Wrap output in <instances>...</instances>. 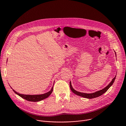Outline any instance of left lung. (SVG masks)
<instances>
[{"label": "left lung", "instance_id": "8db88e82", "mask_svg": "<svg viewBox=\"0 0 126 126\" xmlns=\"http://www.w3.org/2000/svg\"><path fill=\"white\" fill-rule=\"evenodd\" d=\"M115 54L116 55V52H115ZM116 76H115V77L112 79V81L109 83V84L108 85L107 87H106L105 88L101 90H100V91H97V92H96L95 93H93L87 94V93H81V92H78V91H76L75 89H74L73 88L72 86L71 82H70V89L71 90L72 92H73V93L75 94L76 95H77L78 96H79L85 98H88V99H93V98H95L99 97V96H101L102 95H103L104 93H105L109 89V88L113 85V84L114 83V81H115V80L116 79Z\"/></svg>", "mask_w": 126, "mask_h": 126}]
</instances>
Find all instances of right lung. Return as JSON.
I'll return each mask as SVG.
<instances>
[{
  "instance_id": "obj_1",
  "label": "right lung",
  "mask_w": 126,
  "mask_h": 126,
  "mask_svg": "<svg viewBox=\"0 0 126 126\" xmlns=\"http://www.w3.org/2000/svg\"><path fill=\"white\" fill-rule=\"evenodd\" d=\"M13 91L15 92V93H16V94H17L18 95H19L20 97H21V98L28 101H31V102H38L40 101H41L43 99H45L46 98H47V97H48L52 93V91L53 90V86L52 87L51 90L50 91H49L47 93H46L45 94H41V95H24V94H21L20 93H17V92H16L15 90H14L13 89Z\"/></svg>"
}]
</instances>
